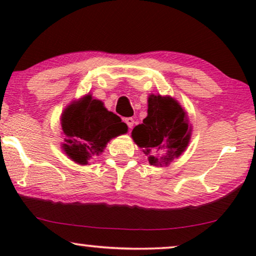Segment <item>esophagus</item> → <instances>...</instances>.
<instances>
[{"label":"esophagus","instance_id":"esophagus-1","mask_svg":"<svg viewBox=\"0 0 256 256\" xmlns=\"http://www.w3.org/2000/svg\"><path fill=\"white\" fill-rule=\"evenodd\" d=\"M124 122H126V124H127V126L130 129L132 128V126H134V118H124Z\"/></svg>","mask_w":256,"mask_h":256}]
</instances>
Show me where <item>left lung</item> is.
I'll return each mask as SVG.
<instances>
[{"label": "left lung", "instance_id": "8db88e82", "mask_svg": "<svg viewBox=\"0 0 256 256\" xmlns=\"http://www.w3.org/2000/svg\"><path fill=\"white\" fill-rule=\"evenodd\" d=\"M188 113L172 96L150 94L148 115L132 132V138L154 166H168L178 158L191 140Z\"/></svg>", "mask_w": 256, "mask_h": 256}]
</instances>
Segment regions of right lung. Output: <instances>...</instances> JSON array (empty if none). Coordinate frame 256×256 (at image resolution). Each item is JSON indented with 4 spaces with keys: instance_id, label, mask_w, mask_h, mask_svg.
<instances>
[{
    "instance_id": "obj_1",
    "label": "right lung",
    "mask_w": 256,
    "mask_h": 256,
    "mask_svg": "<svg viewBox=\"0 0 256 256\" xmlns=\"http://www.w3.org/2000/svg\"><path fill=\"white\" fill-rule=\"evenodd\" d=\"M60 124L65 136L62 152L80 166L90 164L93 156L104 152L112 138L128 132L121 118L107 110L102 101L94 99L92 94L72 101L62 110Z\"/></svg>"
}]
</instances>
